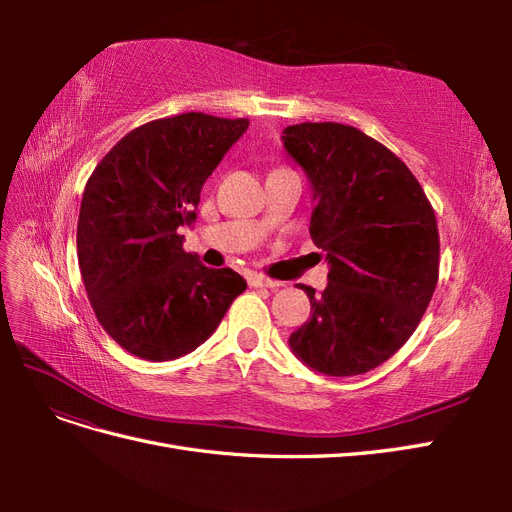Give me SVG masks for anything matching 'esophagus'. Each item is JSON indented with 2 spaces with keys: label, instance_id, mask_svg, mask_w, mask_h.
I'll use <instances>...</instances> for the list:
<instances>
[{
  "label": "esophagus",
  "instance_id": "34e87169",
  "mask_svg": "<svg viewBox=\"0 0 512 512\" xmlns=\"http://www.w3.org/2000/svg\"><path fill=\"white\" fill-rule=\"evenodd\" d=\"M250 286H254V288H271V290H275V288H280L282 284H280V282H275V280H271V277H265V275H252V277H250Z\"/></svg>",
  "mask_w": 512,
  "mask_h": 512
}]
</instances>
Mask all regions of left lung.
<instances>
[{
	"mask_svg": "<svg viewBox=\"0 0 512 512\" xmlns=\"http://www.w3.org/2000/svg\"><path fill=\"white\" fill-rule=\"evenodd\" d=\"M284 147L314 196L309 235L327 252L329 284H299L312 314L290 350L327 376H359L404 346L438 284L436 213L391 149L344 123H299Z\"/></svg>",
	"mask_w": 512,
	"mask_h": 512,
	"instance_id": "8db88e82",
	"label": "left lung"
}]
</instances>
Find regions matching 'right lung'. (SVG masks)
Listing matches in <instances>:
<instances>
[{
  "mask_svg": "<svg viewBox=\"0 0 512 512\" xmlns=\"http://www.w3.org/2000/svg\"><path fill=\"white\" fill-rule=\"evenodd\" d=\"M250 126L183 113L128 132L91 173L76 228L79 269L102 329L130 354L170 361L196 350L247 288L183 250L209 175Z\"/></svg>",
  "mask_w": 512,
  "mask_h": 512,
  "instance_id": "right-lung-1",
  "label": "right lung"
}]
</instances>
